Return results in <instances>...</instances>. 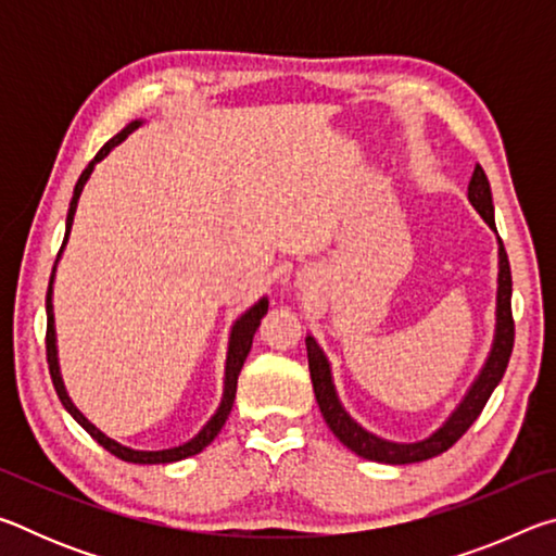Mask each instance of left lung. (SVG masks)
<instances>
[{
  "label": "left lung",
  "mask_w": 556,
  "mask_h": 556,
  "mask_svg": "<svg viewBox=\"0 0 556 556\" xmlns=\"http://www.w3.org/2000/svg\"><path fill=\"white\" fill-rule=\"evenodd\" d=\"M468 201L473 203V208L483 215V220L495 228V215H493V195H491V184H488V176L483 166L478 164L473 176H470L468 184ZM513 275H510V262H507V252L501 240V275H497V328H495V343L491 357H488L485 368L481 378L476 380L473 388L466 394V400L458 404V409L451 414V419L441 427L437 434H431L425 441H417V444H392V441H384L372 437L370 431L357 427L355 421L348 417L341 402L336 397L333 382H331V370H328V361L321 348L316 345L312 336H306V353H308V370H312V382L316 392V402L321 407V414L326 425L331 427L333 434L343 441V444L355 451L357 456L378 460V464H417V460L434 458L444 454L456 441L466 434L470 425L481 417L485 402L491 400L493 390L497 382L503 380L507 363H510L513 345H515V321H513Z\"/></svg>",
  "instance_id": "1"
}]
</instances>
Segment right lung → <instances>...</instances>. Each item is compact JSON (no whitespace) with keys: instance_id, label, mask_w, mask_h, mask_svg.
Here are the masks:
<instances>
[{"instance_id":"add662e5","label":"right lung","mask_w":556,"mask_h":556,"mask_svg":"<svg viewBox=\"0 0 556 556\" xmlns=\"http://www.w3.org/2000/svg\"><path fill=\"white\" fill-rule=\"evenodd\" d=\"M139 127V122H131V125H127L125 129L119 131V135H115L110 139V142L100 149V152L96 154V159L86 166V172L80 174L78 184H75L73 188V199H71V208H68V218H65V238H63V244L65 240H68V232H71V225H73V215H75V205H78V199H80V191L83 186H86L88 176L92 174V168H96V164L100 162L102 156H108V152L112 147H117L122 139H125L129 131H135ZM61 244V250H63ZM55 271V267H53ZM51 285H53V275L49 279V294H46V361H49V372H51V380H53V388L55 392H59V397L63 402V407L68 409L73 414V419L78 421V425L88 431V434L98 441V444L102 448H108L112 456H117L122 460H129V464H174V460H181V458H188V456H195L201 454V451L211 444V441L218 437V431L223 429L225 419H228V414L232 409V402H235V392H238V375L242 370V363L244 357H248L250 348H252V338H255V331L260 328V318L267 314V299H260L255 306L250 308L248 314H242L238 321H235L232 326V333H230V351H228V365H225V394H223V402L218 412L213 414V419L208 421V425L203 427V431L195 439L188 441V444L184 446H176V448H166V451H135V448H127L117 444V441L108 439L105 434H102L100 429H96L90 425V421L83 417V414L73 407V402L68 394H65V388H63V380H61V372H59V357H55V331H53V306H51Z\"/></svg>"}]
</instances>
